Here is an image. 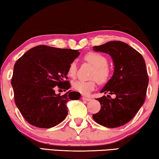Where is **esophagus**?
<instances>
[{
    "label": "esophagus",
    "mask_w": 159,
    "mask_h": 159,
    "mask_svg": "<svg viewBox=\"0 0 159 159\" xmlns=\"http://www.w3.org/2000/svg\"><path fill=\"white\" fill-rule=\"evenodd\" d=\"M82 99H83V100H85V101H87V102H89V101H91V98L86 97H82Z\"/></svg>",
    "instance_id": "34e87169"
}]
</instances>
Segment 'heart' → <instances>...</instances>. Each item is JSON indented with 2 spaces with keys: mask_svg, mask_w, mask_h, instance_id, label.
I'll list each match as a JSON object with an SVG mask.
<instances>
[{
  "mask_svg": "<svg viewBox=\"0 0 159 159\" xmlns=\"http://www.w3.org/2000/svg\"><path fill=\"white\" fill-rule=\"evenodd\" d=\"M85 61L89 62L93 67L91 77L96 79L100 84L107 82L111 75V68L107 65V58L104 55L99 52H91L87 53L84 57ZM77 72V64L75 61L71 62L69 65L67 75L70 78H74ZM73 88L78 92L84 95H88L95 89L96 80H78L73 81Z\"/></svg>",
  "mask_w": 159,
  "mask_h": 159,
  "instance_id": "1",
  "label": "heart"
}]
</instances>
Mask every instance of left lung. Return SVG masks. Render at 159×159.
<instances>
[{
    "mask_svg": "<svg viewBox=\"0 0 159 159\" xmlns=\"http://www.w3.org/2000/svg\"><path fill=\"white\" fill-rule=\"evenodd\" d=\"M93 50L107 53L112 59L113 75L100 92L116 97L107 95L97 99L101 109L92 117L104 127H120L135 117L145 102L148 85L146 62L137 50L123 42L111 41Z\"/></svg>",
    "mask_w": 159,
    "mask_h": 159,
    "instance_id": "8db88e82",
    "label": "left lung"
}]
</instances>
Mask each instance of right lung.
<instances>
[{
    "mask_svg": "<svg viewBox=\"0 0 159 159\" xmlns=\"http://www.w3.org/2000/svg\"><path fill=\"white\" fill-rule=\"evenodd\" d=\"M79 55V50L39 45L17 60L11 79L15 104L29 123L50 128L66 119L67 102L79 99L80 93L70 90L60 96L55 87L64 91L70 88L67 71Z\"/></svg>",
    "mask_w": 159,
    "mask_h": 159,
    "instance_id": "right-lung-1",
    "label": "right lung"
}]
</instances>
